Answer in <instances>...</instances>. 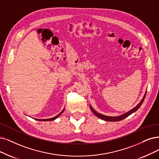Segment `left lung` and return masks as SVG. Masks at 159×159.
<instances>
[{
    "instance_id": "8db88e82",
    "label": "left lung",
    "mask_w": 159,
    "mask_h": 159,
    "mask_svg": "<svg viewBox=\"0 0 159 159\" xmlns=\"http://www.w3.org/2000/svg\"><path fill=\"white\" fill-rule=\"evenodd\" d=\"M145 96H146V94H145L143 99L142 100V101L140 102H139V104L137 106H136V107H134V108H133L132 110H130V111H128L127 113H126L123 114V115L120 116H118V117H109V116H104V115H102V114H100V113H97L96 111H94V110L93 109V107H92L91 106H90V108H91V111H93V113L94 114V115L96 116L97 117H99V118L101 119H103V120H107V121H119V120H121L125 119L126 117H127L131 115V114H132V113L135 112V111L139 108V107L141 106V105L142 104L143 102V100H144V99H145Z\"/></svg>"
}]
</instances>
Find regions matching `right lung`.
<instances>
[{
    "mask_svg": "<svg viewBox=\"0 0 159 159\" xmlns=\"http://www.w3.org/2000/svg\"><path fill=\"white\" fill-rule=\"evenodd\" d=\"M63 111H64V110H63L59 114V115H57V116L56 117H53V118H50V119H36V120H40V121H50V120H55V119H57V118L59 116H60L61 114H62V113L63 112Z\"/></svg>",
    "mask_w": 159,
    "mask_h": 159,
    "instance_id": "add662e5",
    "label": "right lung"
}]
</instances>
